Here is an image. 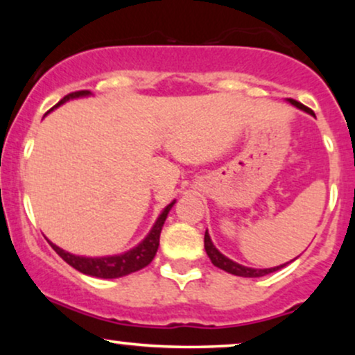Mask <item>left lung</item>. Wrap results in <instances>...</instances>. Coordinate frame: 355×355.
I'll list each match as a JSON object with an SVG mask.
<instances>
[{"label":"left lung","mask_w":355,"mask_h":355,"mask_svg":"<svg viewBox=\"0 0 355 355\" xmlns=\"http://www.w3.org/2000/svg\"><path fill=\"white\" fill-rule=\"evenodd\" d=\"M288 101H291L292 105H295L297 108L304 110V112H307V113H311V115H313L312 110L305 107V105L299 103V101H295V100H292V98H288ZM203 242H205L207 255L210 257L211 263H214L215 267L222 268V270L229 272V274H232V275H239V277H263V275H267V274H272V272H275V270H280V268L287 266V263H284V266L274 267V268H250V267H243V266H240V263L234 262V260L227 259L225 255L220 254L217 248H215L214 243H211L209 232H205V239H203Z\"/></svg>","instance_id":"1"}]
</instances>
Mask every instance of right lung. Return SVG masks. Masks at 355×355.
Returning <instances> with one entry per match:
<instances>
[{
  "mask_svg": "<svg viewBox=\"0 0 355 355\" xmlns=\"http://www.w3.org/2000/svg\"><path fill=\"white\" fill-rule=\"evenodd\" d=\"M89 95L88 89H80V92H73L68 93L67 96H63L56 107H60L61 103L68 101L70 98H78V96H87ZM172 202L166 209L162 211V215L158 217L157 222H155L153 229L150 230V234L146 235V239L140 245H137L135 248H132L130 252L121 255H113V257H100V259H88V257H78L73 255L70 252L61 250L60 247H56L55 243H50L53 247V250L58 254L61 259L64 260L67 263H70L73 268L81 272V274H87L92 277H100V279H118V277H123L132 274V272L140 270L148 266L150 262L153 260V257L157 255L158 245H160V234H162V227H164L166 215H168L170 209L173 207Z\"/></svg>",
  "mask_w": 355,
  "mask_h": 355,
  "instance_id": "1",
  "label": "right lung"
}]
</instances>
